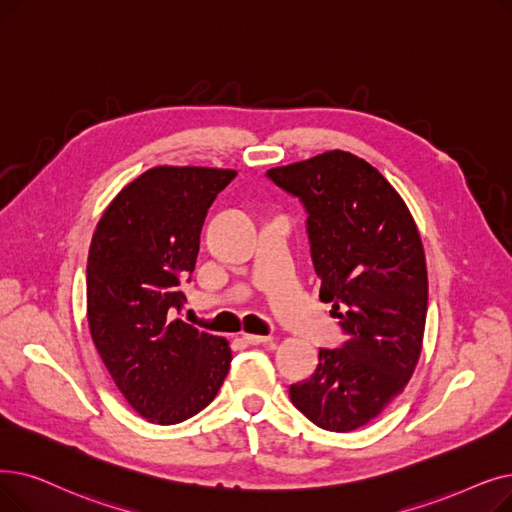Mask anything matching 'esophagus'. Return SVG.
<instances>
[{
  "instance_id": "34e87169",
  "label": "esophagus",
  "mask_w": 512,
  "mask_h": 512,
  "mask_svg": "<svg viewBox=\"0 0 512 512\" xmlns=\"http://www.w3.org/2000/svg\"><path fill=\"white\" fill-rule=\"evenodd\" d=\"M240 341H242V343H247V345H265V343H270V341H272V337L247 335V332H244V335H240Z\"/></svg>"
}]
</instances>
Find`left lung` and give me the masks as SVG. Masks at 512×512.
<instances>
[{
    "label": "left lung",
    "mask_w": 512,
    "mask_h": 512,
    "mask_svg": "<svg viewBox=\"0 0 512 512\" xmlns=\"http://www.w3.org/2000/svg\"><path fill=\"white\" fill-rule=\"evenodd\" d=\"M307 213L305 232L320 301L332 303L345 341L320 349L291 402L314 425L347 433L379 416L416 368L427 320V263L414 219L364 159L330 150L270 169Z\"/></svg>",
    "instance_id": "obj_1"
}]
</instances>
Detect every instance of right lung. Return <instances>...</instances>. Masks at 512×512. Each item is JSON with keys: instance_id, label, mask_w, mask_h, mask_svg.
<instances>
[{"instance_id": "obj_1", "label": "right lung", "mask_w": 512, "mask_h": 512, "mask_svg": "<svg viewBox=\"0 0 512 512\" xmlns=\"http://www.w3.org/2000/svg\"><path fill=\"white\" fill-rule=\"evenodd\" d=\"M232 169L154 167L98 221L87 255V322L115 385L140 416L175 425L207 408L230 370L226 339L180 318L205 217Z\"/></svg>"}]
</instances>
